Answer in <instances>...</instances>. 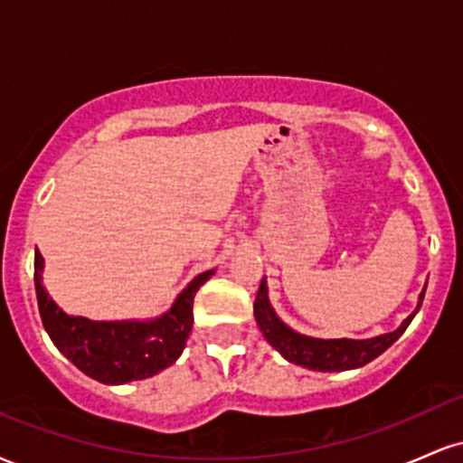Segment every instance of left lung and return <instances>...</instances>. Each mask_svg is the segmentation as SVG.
<instances>
[{"label": "left lung", "instance_id": "obj_1", "mask_svg": "<svg viewBox=\"0 0 463 463\" xmlns=\"http://www.w3.org/2000/svg\"><path fill=\"white\" fill-rule=\"evenodd\" d=\"M424 289H427V285H424ZM424 289L420 291L416 309H413L411 316H407L405 320H402V324L396 331L376 335V337L368 339H320L294 331V328L287 326V324L276 316L272 302H269L268 280L265 279L261 280V285H259L257 300H254V317H257L259 328H261L263 337L268 339L269 346L279 350L289 364L302 365V368L316 372H344L370 364L372 359H376L381 353H385V350L405 333L409 322L413 320L420 305H422Z\"/></svg>", "mask_w": 463, "mask_h": 463}]
</instances>
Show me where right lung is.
<instances>
[{
  "label": "right lung",
  "mask_w": 463,
  "mask_h": 463,
  "mask_svg": "<svg viewBox=\"0 0 463 463\" xmlns=\"http://www.w3.org/2000/svg\"><path fill=\"white\" fill-rule=\"evenodd\" d=\"M45 261L34 257V285L41 320L54 346L80 372L104 385L150 379L183 354L194 324V298L215 269L195 276L174 305L150 320H89L69 316L43 287Z\"/></svg>",
  "instance_id": "add662e5"
}]
</instances>
